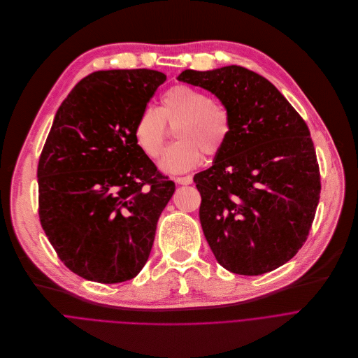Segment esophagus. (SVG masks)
Returning <instances> with one entry per match:
<instances>
[{"label":"esophagus","mask_w":358,"mask_h":358,"mask_svg":"<svg viewBox=\"0 0 358 358\" xmlns=\"http://www.w3.org/2000/svg\"><path fill=\"white\" fill-rule=\"evenodd\" d=\"M175 180H176V183H179V185H190V183L193 182V178H192L190 175H187V176H179V178H176Z\"/></svg>","instance_id":"34e87169"}]
</instances>
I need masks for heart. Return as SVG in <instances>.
Wrapping results in <instances>:
<instances>
[{
    "instance_id": "b5f03b06",
    "label": "heart",
    "mask_w": 358,
    "mask_h": 358,
    "mask_svg": "<svg viewBox=\"0 0 358 358\" xmlns=\"http://www.w3.org/2000/svg\"><path fill=\"white\" fill-rule=\"evenodd\" d=\"M175 128V138L159 161L166 173H183L197 166L203 154H220L231 134V115L226 106L187 85H178L161 97L159 108L147 107L134 124V139L139 150L157 158L165 144L168 128Z\"/></svg>"
}]
</instances>
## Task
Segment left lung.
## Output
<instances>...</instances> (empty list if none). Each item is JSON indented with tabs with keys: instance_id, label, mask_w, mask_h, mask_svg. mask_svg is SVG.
Listing matches in <instances>:
<instances>
[{
	"instance_id": "obj_1",
	"label": "left lung",
	"mask_w": 358,
	"mask_h": 358,
	"mask_svg": "<svg viewBox=\"0 0 358 358\" xmlns=\"http://www.w3.org/2000/svg\"><path fill=\"white\" fill-rule=\"evenodd\" d=\"M178 80L208 90L231 115L224 150L193 179L214 257L238 275L279 268L306 241L320 199L306 122L271 82L241 66L187 69Z\"/></svg>"
}]
</instances>
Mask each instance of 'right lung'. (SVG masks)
I'll list each match as a JSON object with an SVG mask.
<instances>
[{
  "label": "right lung",
  "instance_id": "obj_1",
  "mask_svg": "<svg viewBox=\"0 0 358 358\" xmlns=\"http://www.w3.org/2000/svg\"><path fill=\"white\" fill-rule=\"evenodd\" d=\"M166 80L150 69L100 70L59 107L38 165L39 219L79 276L118 283L147 264L175 183L134 139V124Z\"/></svg>",
  "mask_w": 358,
  "mask_h": 358
}]
</instances>
